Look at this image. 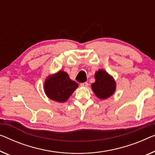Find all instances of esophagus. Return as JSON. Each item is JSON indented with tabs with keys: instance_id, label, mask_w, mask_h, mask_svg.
<instances>
[{
	"instance_id": "esophagus-1",
	"label": "esophagus",
	"mask_w": 155,
	"mask_h": 155,
	"mask_svg": "<svg viewBox=\"0 0 155 155\" xmlns=\"http://www.w3.org/2000/svg\"><path fill=\"white\" fill-rule=\"evenodd\" d=\"M81 86L82 87H87L88 86V83L87 82H84V83H81V84H80Z\"/></svg>"
}]
</instances>
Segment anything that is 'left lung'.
<instances>
[{"instance_id":"1","label":"left lung","mask_w":155,"mask_h":155,"mask_svg":"<svg viewBox=\"0 0 155 155\" xmlns=\"http://www.w3.org/2000/svg\"><path fill=\"white\" fill-rule=\"evenodd\" d=\"M95 82L92 84L91 87L94 94L101 100L107 99L114 93L115 91V81L107 71L100 70L96 71Z\"/></svg>"}]
</instances>
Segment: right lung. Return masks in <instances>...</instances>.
<instances>
[{
  "label": "right lung",
  "instance_id": "obj_1",
  "mask_svg": "<svg viewBox=\"0 0 155 155\" xmlns=\"http://www.w3.org/2000/svg\"><path fill=\"white\" fill-rule=\"evenodd\" d=\"M78 85L71 80L68 73L59 71L47 78L44 87L47 96L58 102H64L68 100Z\"/></svg>",
  "mask_w": 155,
  "mask_h": 155
}]
</instances>
